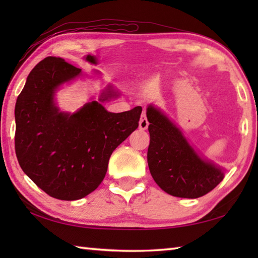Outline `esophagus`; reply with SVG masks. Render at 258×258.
<instances>
[{
    "label": "esophagus",
    "instance_id": "1",
    "mask_svg": "<svg viewBox=\"0 0 258 258\" xmlns=\"http://www.w3.org/2000/svg\"><path fill=\"white\" fill-rule=\"evenodd\" d=\"M148 126H149V121L147 119V116H146V112H143L141 115V118H140L139 121V128L140 130H147Z\"/></svg>",
    "mask_w": 258,
    "mask_h": 258
}]
</instances>
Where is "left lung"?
I'll use <instances>...</instances> for the list:
<instances>
[{"instance_id":"8db88e82","label":"left lung","mask_w":258,"mask_h":258,"mask_svg":"<svg viewBox=\"0 0 258 258\" xmlns=\"http://www.w3.org/2000/svg\"><path fill=\"white\" fill-rule=\"evenodd\" d=\"M150 143L148 166L155 182L168 195L199 198L224 177V171L194 150L186 139L159 109L148 107Z\"/></svg>"}]
</instances>
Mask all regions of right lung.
Returning a JSON list of instances; mask_svg holds the SVG:
<instances>
[{
    "instance_id": "right-lung-1",
    "label": "right lung",
    "mask_w": 258,
    "mask_h": 258,
    "mask_svg": "<svg viewBox=\"0 0 258 258\" xmlns=\"http://www.w3.org/2000/svg\"><path fill=\"white\" fill-rule=\"evenodd\" d=\"M82 69L47 56L29 73L16 102L15 148L30 180L51 197L77 200L94 191L106 176L112 151L138 128L142 108L109 112L98 101L75 113L59 111L54 92L80 76ZM110 86L100 101L117 97Z\"/></svg>"
}]
</instances>
